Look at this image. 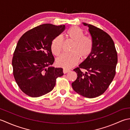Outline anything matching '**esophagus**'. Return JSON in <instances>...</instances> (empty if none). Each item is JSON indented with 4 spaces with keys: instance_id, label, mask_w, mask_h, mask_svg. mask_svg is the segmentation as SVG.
<instances>
[{
    "instance_id": "34e87169",
    "label": "esophagus",
    "mask_w": 130,
    "mask_h": 130,
    "mask_svg": "<svg viewBox=\"0 0 130 130\" xmlns=\"http://www.w3.org/2000/svg\"><path fill=\"white\" fill-rule=\"evenodd\" d=\"M70 71V70L67 69H63V74H66V73L69 72Z\"/></svg>"
}]
</instances>
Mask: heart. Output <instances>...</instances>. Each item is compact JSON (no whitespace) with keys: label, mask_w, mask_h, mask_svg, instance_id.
Wrapping results in <instances>:
<instances>
[{"label":"heart","mask_w":130,"mask_h":130,"mask_svg":"<svg viewBox=\"0 0 130 130\" xmlns=\"http://www.w3.org/2000/svg\"><path fill=\"white\" fill-rule=\"evenodd\" d=\"M67 37L74 41L70 53H63L57 58V64L64 68H70L76 65L80 56L83 59L87 57L93 49V41L90 37L84 36L83 31L79 27L74 26L68 30ZM63 40L61 35L52 40L51 48L55 55L58 56L62 51Z\"/></svg>","instance_id":"1"}]
</instances>
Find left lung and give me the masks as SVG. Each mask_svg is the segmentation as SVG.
<instances>
[{
    "mask_svg": "<svg viewBox=\"0 0 130 130\" xmlns=\"http://www.w3.org/2000/svg\"><path fill=\"white\" fill-rule=\"evenodd\" d=\"M83 24L89 27L93 49L87 59L74 69L78 77L71 85L79 94L93 98L103 94L114 79L117 53L113 41L107 33L92 24ZM82 69L86 70V73Z\"/></svg>",
    "mask_w": 130,
    "mask_h": 130,
    "instance_id": "left-lung-1",
    "label": "left lung"
}]
</instances>
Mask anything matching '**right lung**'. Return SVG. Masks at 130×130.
<instances>
[{
    "label": "right lung",
    "instance_id": "right-lung-1",
    "mask_svg": "<svg viewBox=\"0 0 130 130\" xmlns=\"http://www.w3.org/2000/svg\"><path fill=\"white\" fill-rule=\"evenodd\" d=\"M65 25L43 24L22 36L14 52L13 73L18 87L26 94L38 97L54 89L62 68L51 67L55 61L51 51L54 38L64 31Z\"/></svg>",
    "mask_w": 130,
    "mask_h": 130
}]
</instances>
